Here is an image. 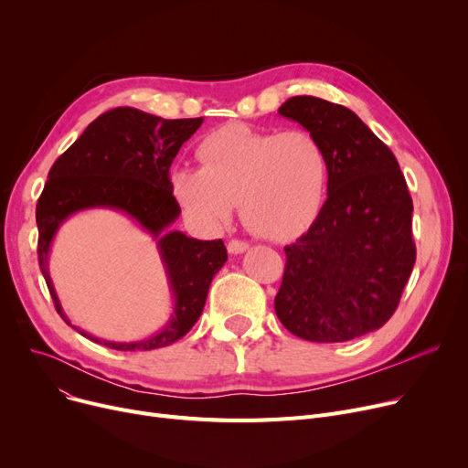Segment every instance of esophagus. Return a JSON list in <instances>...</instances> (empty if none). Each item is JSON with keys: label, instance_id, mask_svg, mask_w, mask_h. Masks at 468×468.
<instances>
[{"label": "esophagus", "instance_id": "esophagus-1", "mask_svg": "<svg viewBox=\"0 0 468 468\" xmlns=\"http://www.w3.org/2000/svg\"><path fill=\"white\" fill-rule=\"evenodd\" d=\"M247 250H249V242H244V240L233 239L228 244V252L229 254H242V252H247Z\"/></svg>", "mask_w": 468, "mask_h": 468}]
</instances>
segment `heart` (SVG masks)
<instances>
[{
  "mask_svg": "<svg viewBox=\"0 0 468 468\" xmlns=\"http://www.w3.org/2000/svg\"><path fill=\"white\" fill-rule=\"evenodd\" d=\"M201 168L172 170L175 199L197 221L216 228L240 214L256 235L288 240L321 214L330 163L323 142L303 129L258 131L242 122L219 127L197 145Z\"/></svg>",
  "mask_w": 468,
  "mask_h": 468,
  "instance_id": "b5f03b06",
  "label": "heart"
}]
</instances>
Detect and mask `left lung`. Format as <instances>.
Instances as JSON below:
<instances>
[{
	"mask_svg": "<svg viewBox=\"0 0 468 468\" xmlns=\"http://www.w3.org/2000/svg\"><path fill=\"white\" fill-rule=\"evenodd\" d=\"M279 113L321 140L330 163L321 214L284 247L279 321L314 343L379 330L399 307L415 263L413 205L399 161L346 106L292 96Z\"/></svg>",
	"mask_w": 468,
	"mask_h": 468,
	"instance_id": "left-lung-1",
	"label": "left lung"
}]
</instances>
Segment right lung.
<instances>
[{
	"instance_id": "add662e5",
	"label": "right lung",
	"mask_w": 468,
	"mask_h": 468,
	"mask_svg": "<svg viewBox=\"0 0 468 468\" xmlns=\"http://www.w3.org/2000/svg\"><path fill=\"white\" fill-rule=\"evenodd\" d=\"M203 117L163 119L134 108H115L96 117L55 161L37 201V258L62 321L94 343L115 351H152L184 337L203 313L214 275L228 261L221 239L199 240L172 229L180 207L170 189V165ZM92 207L129 215L158 244L173 293L169 323L138 342H108L71 325L48 273V254L63 221Z\"/></svg>"
}]
</instances>
